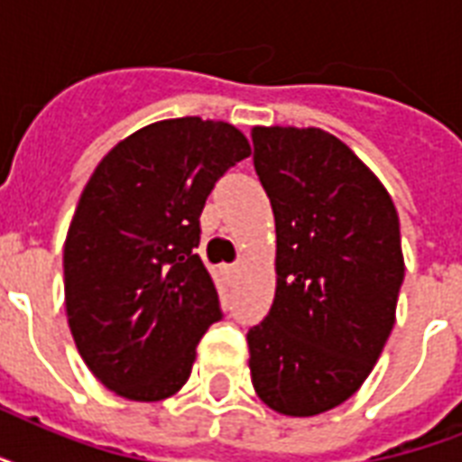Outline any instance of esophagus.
Listing matches in <instances>:
<instances>
[{"label": "esophagus", "instance_id": "obj_1", "mask_svg": "<svg viewBox=\"0 0 462 462\" xmlns=\"http://www.w3.org/2000/svg\"><path fill=\"white\" fill-rule=\"evenodd\" d=\"M239 271H242V263H230V266L225 268V273H227V278H237L239 275Z\"/></svg>", "mask_w": 462, "mask_h": 462}]
</instances>
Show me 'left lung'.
Returning a JSON list of instances; mask_svg holds the SVG:
<instances>
[{
  "label": "left lung",
  "instance_id": "8db88e82",
  "mask_svg": "<svg viewBox=\"0 0 462 462\" xmlns=\"http://www.w3.org/2000/svg\"><path fill=\"white\" fill-rule=\"evenodd\" d=\"M252 141L278 237L273 307L246 333L252 383L275 412L311 417L365 383L393 330L401 223L383 184L333 134L254 126Z\"/></svg>",
  "mask_w": 462,
  "mask_h": 462
}]
</instances>
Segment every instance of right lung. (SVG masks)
Masks as SVG:
<instances>
[{
    "label": "right lung",
    "instance_id": "right-lung-1",
    "mask_svg": "<svg viewBox=\"0 0 462 462\" xmlns=\"http://www.w3.org/2000/svg\"><path fill=\"white\" fill-rule=\"evenodd\" d=\"M249 141L225 122H155L119 141L83 189L64 245L69 328L83 362L122 398L187 383L196 345L223 319L196 254L206 199Z\"/></svg>",
    "mask_w": 462,
    "mask_h": 462
}]
</instances>
